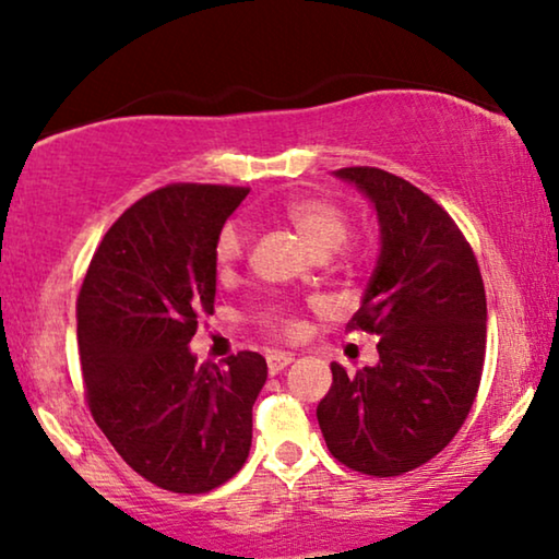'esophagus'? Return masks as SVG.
I'll list each match as a JSON object with an SVG mask.
<instances>
[{"label": "esophagus", "instance_id": "esophagus-1", "mask_svg": "<svg viewBox=\"0 0 559 559\" xmlns=\"http://www.w3.org/2000/svg\"><path fill=\"white\" fill-rule=\"evenodd\" d=\"M292 362H294V355L292 353H273V355H267V370H271L273 376L281 373V370L292 366Z\"/></svg>", "mask_w": 559, "mask_h": 559}]
</instances>
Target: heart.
Listing matches in <instances>:
<instances>
[{
    "instance_id": "obj_1",
    "label": "heart",
    "mask_w": 559,
    "mask_h": 559,
    "mask_svg": "<svg viewBox=\"0 0 559 559\" xmlns=\"http://www.w3.org/2000/svg\"><path fill=\"white\" fill-rule=\"evenodd\" d=\"M278 217L301 237V242L307 245L311 255H332L334 250H340L345 245L349 235V219L347 214L340 210L337 204L326 202V199L317 197H299L292 199L281 206ZM245 252V233L240 225L229 222L222 227L214 245V260H217L219 271L233 267ZM281 326L286 332H296L294 319H281Z\"/></svg>"
}]
</instances>
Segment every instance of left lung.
<instances>
[{"mask_svg":"<svg viewBox=\"0 0 559 559\" xmlns=\"http://www.w3.org/2000/svg\"><path fill=\"white\" fill-rule=\"evenodd\" d=\"M381 225V252L349 326L378 334V362H332L317 419L357 473L391 478L448 448L471 414L486 360V288L465 235L435 199L381 168H340Z\"/></svg>","mask_w":559,"mask_h":559,"instance_id":"left-lung-1","label":"left lung"}]
</instances>
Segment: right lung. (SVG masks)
I'll return each instance as SVG.
<instances>
[{"label":"right lung","instance_id":"add662e5","mask_svg":"<svg viewBox=\"0 0 559 559\" xmlns=\"http://www.w3.org/2000/svg\"><path fill=\"white\" fill-rule=\"evenodd\" d=\"M250 189L170 183L140 199L96 248L76 301L86 401L132 471L174 493H206L248 460L267 366L204 362L189 342L214 311V245Z\"/></svg>","mask_w":559,"mask_h":559}]
</instances>
